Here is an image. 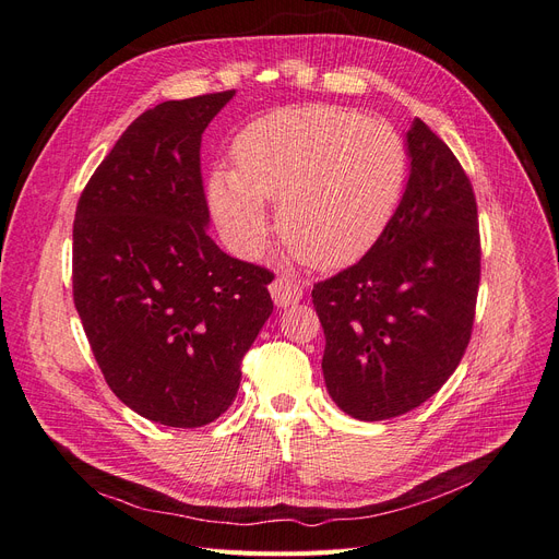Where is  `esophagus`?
I'll list each match as a JSON object with an SVG mask.
<instances>
[{"label": "esophagus", "mask_w": 559, "mask_h": 559, "mask_svg": "<svg viewBox=\"0 0 559 559\" xmlns=\"http://www.w3.org/2000/svg\"><path fill=\"white\" fill-rule=\"evenodd\" d=\"M269 293L274 297V304L278 309H285V306H293L301 299L304 290L297 281L290 278H276L272 285H269Z\"/></svg>", "instance_id": "obj_1"}]
</instances>
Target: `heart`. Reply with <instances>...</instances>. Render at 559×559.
Returning <instances> with one entry per match:
<instances>
[{
    "instance_id": "obj_1",
    "label": "heart",
    "mask_w": 559,
    "mask_h": 559,
    "mask_svg": "<svg viewBox=\"0 0 559 559\" xmlns=\"http://www.w3.org/2000/svg\"><path fill=\"white\" fill-rule=\"evenodd\" d=\"M215 169L211 204L231 243L253 255L269 239L264 204H278L281 241L313 269L367 255L400 206L408 176L402 134L385 118L330 104L258 118Z\"/></svg>"
}]
</instances>
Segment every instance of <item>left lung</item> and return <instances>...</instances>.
<instances>
[{"label":"left lung","instance_id":"1","mask_svg":"<svg viewBox=\"0 0 559 559\" xmlns=\"http://www.w3.org/2000/svg\"><path fill=\"white\" fill-rule=\"evenodd\" d=\"M408 183L390 225L357 264L313 285L325 330L322 373L334 404L388 420L427 402L469 346L480 237L457 157L416 118Z\"/></svg>","mask_w":559,"mask_h":559}]
</instances>
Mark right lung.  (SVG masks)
Here are the masks:
<instances>
[{"mask_svg": "<svg viewBox=\"0 0 559 559\" xmlns=\"http://www.w3.org/2000/svg\"><path fill=\"white\" fill-rule=\"evenodd\" d=\"M234 90L141 114L90 178L74 221V304L116 397L167 427L231 406L274 311V274L209 237L200 148Z\"/></svg>", "mask_w": 559, "mask_h": 559, "instance_id": "obj_1", "label": "right lung"}]
</instances>
